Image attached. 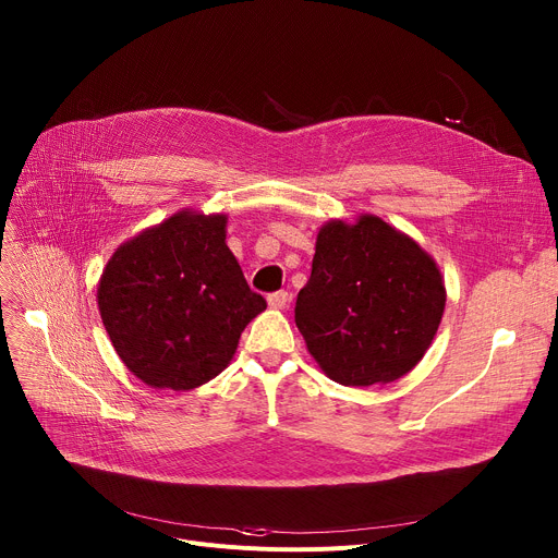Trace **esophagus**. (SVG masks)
<instances>
[{
    "label": "esophagus",
    "instance_id": "obj_1",
    "mask_svg": "<svg viewBox=\"0 0 558 558\" xmlns=\"http://www.w3.org/2000/svg\"><path fill=\"white\" fill-rule=\"evenodd\" d=\"M267 303L274 310H284L289 305V294H287V291H274V294L267 296Z\"/></svg>",
    "mask_w": 558,
    "mask_h": 558
}]
</instances>
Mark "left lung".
<instances>
[{"instance_id": "left-lung-1", "label": "left lung", "mask_w": 558, "mask_h": 558, "mask_svg": "<svg viewBox=\"0 0 558 558\" xmlns=\"http://www.w3.org/2000/svg\"><path fill=\"white\" fill-rule=\"evenodd\" d=\"M444 310L441 271L404 232L373 215L318 230L296 326L335 383L371 387L407 375L427 353Z\"/></svg>"}]
</instances>
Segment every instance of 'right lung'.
<instances>
[{
  "label": "right lung",
  "instance_id": "right-lung-1",
  "mask_svg": "<svg viewBox=\"0 0 558 558\" xmlns=\"http://www.w3.org/2000/svg\"><path fill=\"white\" fill-rule=\"evenodd\" d=\"M226 215L181 210L112 253L97 287L106 332L154 389L190 391L232 360L267 310L226 246Z\"/></svg>",
  "mask_w": 558,
  "mask_h": 558
}]
</instances>
